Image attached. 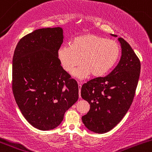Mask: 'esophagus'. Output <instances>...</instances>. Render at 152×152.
I'll list each match as a JSON object with an SVG mask.
<instances>
[{"instance_id":"obj_1","label":"esophagus","mask_w":152,"mask_h":152,"mask_svg":"<svg viewBox=\"0 0 152 152\" xmlns=\"http://www.w3.org/2000/svg\"><path fill=\"white\" fill-rule=\"evenodd\" d=\"M81 87H82V86H81V84H79L78 83V88H79V98H80V89H81Z\"/></svg>"}]
</instances>
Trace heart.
Wrapping results in <instances>:
<instances>
[{
    "instance_id": "1",
    "label": "heart",
    "mask_w": 152,
    "mask_h": 152,
    "mask_svg": "<svg viewBox=\"0 0 152 152\" xmlns=\"http://www.w3.org/2000/svg\"><path fill=\"white\" fill-rule=\"evenodd\" d=\"M57 55L61 65L68 72L80 61L82 65L73 72L77 77L84 78L90 74L99 77L107 74L118 61L120 46L115 40L88 34L75 37L70 46L61 47Z\"/></svg>"
}]
</instances>
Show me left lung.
I'll return each mask as SVG.
<instances>
[{
  "instance_id": "1",
  "label": "left lung",
  "mask_w": 152,
  "mask_h": 152,
  "mask_svg": "<svg viewBox=\"0 0 152 152\" xmlns=\"http://www.w3.org/2000/svg\"><path fill=\"white\" fill-rule=\"evenodd\" d=\"M118 41L121 48L118 65L107 76L91 80L81 88V96L90 104L83 123L95 133H105L121 121L130 107L140 77L138 58L124 39L118 37Z\"/></svg>"
}]
</instances>
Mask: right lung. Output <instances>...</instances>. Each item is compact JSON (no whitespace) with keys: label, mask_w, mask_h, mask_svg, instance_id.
I'll return each instance as SVG.
<instances>
[{"label":"right lung","mask_w":152,"mask_h":152,"mask_svg":"<svg viewBox=\"0 0 152 152\" xmlns=\"http://www.w3.org/2000/svg\"><path fill=\"white\" fill-rule=\"evenodd\" d=\"M61 27L36 30L19 41L12 61V90L22 114L40 130L60 125L78 99V86L61 66Z\"/></svg>","instance_id":"add662e5"}]
</instances>
